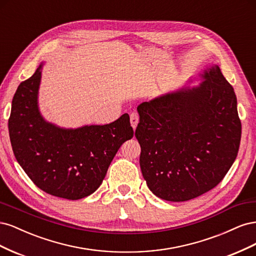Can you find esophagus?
I'll use <instances>...</instances> for the list:
<instances>
[{"instance_id": "esophagus-1", "label": "esophagus", "mask_w": 256, "mask_h": 256, "mask_svg": "<svg viewBox=\"0 0 256 256\" xmlns=\"http://www.w3.org/2000/svg\"><path fill=\"white\" fill-rule=\"evenodd\" d=\"M130 124H131V126H132V128L136 130L138 124V113L134 112L130 114Z\"/></svg>"}]
</instances>
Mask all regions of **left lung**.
I'll list each match as a JSON object with an SVG mask.
<instances>
[{
	"instance_id": "8db88e82",
	"label": "left lung",
	"mask_w": 256,
	"mask_h": 256,
	"mask_svg": "<svg viewBox=\"0 0 256 256\" xmlns=\"http://www.w3.org/2000/svg\"><path fill=\"white\" fill-rule=\"evenodd\" d=\"M182 86L138 104L136 138L147 187L170 202H184L218 184L237 157L242 122L234 88L218 65Z\"/></svg>"
}]
</instances>
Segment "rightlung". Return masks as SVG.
<instances>
[{
	"label": "right lung",
	"mask_w": 256,
	"mask_h": 256,
	"mask_svg": "<svg viewBox=\"0 0 256 256\" xmlns=\"http://www.w3.org/2000/svg\"><path fill=\"white\" fill-rule=\"evenodd\" d=\"M42 66L20 83L12 98L8 120L12 152L38 188L58 198L80 200L99 188L134 129L127 113L106 125L74 129L46 120L38 106Z\"/></svg>",
	"instance_id": "1"
}]
</instances>
